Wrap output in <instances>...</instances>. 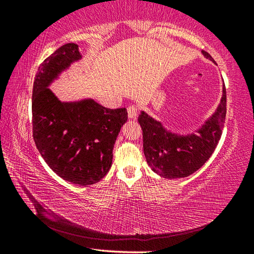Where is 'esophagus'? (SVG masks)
I'll return each instance as SVG.
<instances>
[{"mask_svg":"<svg viewBox=\"0 0 254 254\" xmlns=\"http://www.w3.org/2000/svg\"><path fill=\"white\" fill-rule=\"evenodd\" d=\"M137 115V107L135 105H131L127 107V117L130 119H135Z\"/></svg>","mask_w":254,"mask_h":254,"instance_id":"esophagus-1","label":"esophagus"}]
</instances>
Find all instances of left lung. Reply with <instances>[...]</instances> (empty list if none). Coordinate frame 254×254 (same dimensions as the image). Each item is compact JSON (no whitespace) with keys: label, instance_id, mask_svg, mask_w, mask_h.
<instances>
[{"label":"left lung","instance_id":"left-lung-1","mask_svg":"<svg viewBox=\"0 0 254 254\" xmlns=\"http://www.w3.org/2000/svg\"><path fill=\"white\" fill-rule=\"evenodd\" d=\"M206 58L212 56L203 50ZM226 117V89L223 86L221 104L197 134L178 135L166 131L160 122L141 112L139 123L143 132V152L148 165L163 178L188 177L212 156L221 139Z\"/></svg>","mask_w":254,"mask_h":254}]
</instances>
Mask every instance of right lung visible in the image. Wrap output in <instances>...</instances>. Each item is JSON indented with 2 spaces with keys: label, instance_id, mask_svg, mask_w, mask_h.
Returning <instances> with one entry per match:
<instances>
[{
  "label": "right lung",
  "instance_id": "1",
  "mask_svg": "<svg viewBox=\"0 0 254 254\" xmlns=\"http://www.w3.org/2000/svg\"><path fill=\"white\" fill-rule=\"evenodd\" d=\"M80 58L78 46L66 44L41 63L33 81L32 132L41 157L59 177L88 186L109 173L127 112L93 100L63 103L55 96L51 81Z\"/></svg>",
  "mask_w": 254,
  "mask_h": 254
}]
</instances>
